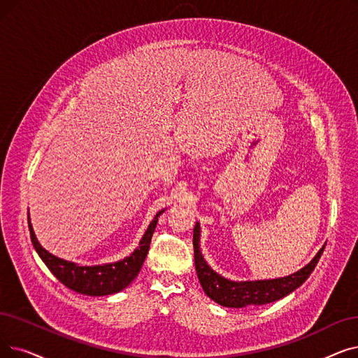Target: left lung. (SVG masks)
<instances>
[{
	"label": "left lung",
	"mask_w": 358,
	"mask_h": 358,
	"mask_svg": "<svg viewBox=\"0 0 358 358\" xmlns=\"http://www.w3.org/2000/svg\"><path fill=\"white\" fill-rule=\"evenodd\" d=\"M200 238V227L196 224L193 229V247H194V265L197 278L201 288L206 292L209 299L224 307L243 308L250 306H263L273 303L279 299H284L285 295L297 289L306 279L310 276L317 265V262L324 250V245L320 248L315 259L307 266L300 269L289 276L268 279V281H245L234 282L229 279L217 275L208 266L203 256L199 250Z\"/></svg>",
	"instance_id": "left-lung-1"
}]
</instances>
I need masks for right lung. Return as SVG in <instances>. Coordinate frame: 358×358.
<instances>
[{
    "label": "right lung",
    "instance_id": "add662e5",
    "mask_svg": "<svg viewBox=\"0 0 358 358\" xmlns=\"http://www.w3.org/2000/svg\"><path fill=\"white\" fill-rule=\"evenodd\" d=\"M164 210H161L155 216V220L150 222L141 244H138V247L131 253V256L102 266H77L76 263L63 260L51 255L50 252H46L36 240L34 228L30 225L29 216L27 222L30 238H32L35 250L61 284H64L67 288L85 295H110L130 285V282L137 276V273L141 272L143 262L149 252L152 236L158 224V216Z\"/></svg>",
    "mask_w": 358,
    "mask_h": 358
}]
</instances>
